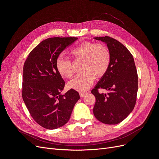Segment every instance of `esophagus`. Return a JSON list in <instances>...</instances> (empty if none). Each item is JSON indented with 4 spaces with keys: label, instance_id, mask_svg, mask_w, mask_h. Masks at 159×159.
Wrapping results in <instances>:
<instances>
[{
    "label": "esophagus",
    "instance_id": "1",
    "mask_svg": "<svg viewBox=\"0 0 159 159\" xmlns=\"http://www.w3.org/2000/svg\"><path fill=\"white\" fill-rule=\"evenodd\" d=\"M86 95H87V93H86V92H80V95L81 98L84 97V96Z\"/></svg>",
    "mask_w": 159,
    "mask_h": 159
}]
</instances>
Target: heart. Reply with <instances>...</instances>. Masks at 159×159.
<instances>
[{
  "label": "heart",
  "instance_id": "heart-1",
  "mask_svg": "<svg viewBox=\"0 0 159 159\" xmlns=\"http://www.w3.org/2000/svg\"><path fill=\"white\" fill-rule=\"evenodd\" d=\"M75 60H83L82 73L69 81L68 87L83 92L92 85L95 76L102 78L107 71L111 63V53L103 44L85 41L71 50ZM58 73L66 78H70L74 74L72 61L60 57L56 63Z\"/></svg>",
  "mask_w": 159,
  "mask_h": 159
}]
</instances>
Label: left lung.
<instances>
[{
	"label": "left lung",
	"mask_w": 159,
	"mask_h": 159,
	"mask_svg": "<svg viewBox=\"0 0 159 159\" xmlns=\"http://www.w3.org/2000/svg\"><path fill=\"white\" fill-rule=\"evenodd\" d=\"M107 44L111 53V63L107 71L91 93L95 97L94 116L107 125L121 123L133 110L137 101L138 75L133 57L127 48L109 36L96 37ZM99 89L108 91L100 94Z\"/></svg>",
	"instance_id": "8db88e82"
}]
</instances>
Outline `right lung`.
I'll return each mask as SVG.
<instances>
[{"mask_svg":"<svg viewBox=\"0 0 159 159\" xmlns=\"http://www.w3.org/2000/svg\"><path fill=\"white\" fill-rule=\"evenodd\" d=\"M76 40L75 37H54L43 40L30 52L24 64L22 99L34 120L45 129L64 125L80 99L73 89L61 94L65 81L56 66L61 52Z\"/></svg>","mask_w":159,"mask_h":159,"instance_id":"right-lung-1","label":"right lung"}]
</instances>
